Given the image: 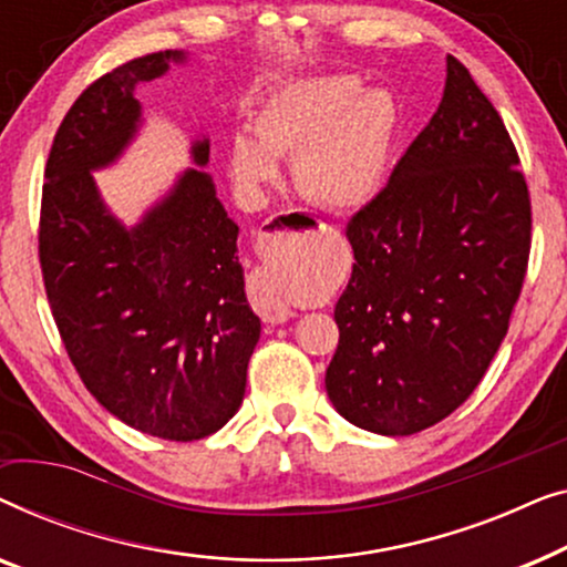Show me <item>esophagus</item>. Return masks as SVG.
<instances>
[{
  "label": "esophagus",
  "mask_w": 567,
  "mask_h": 567,
  "mask_svg": "<svg viewBox=\"0 0 567 567\" xmlns=\"http://www.w3.org/2000/svg\"><path fill=\"white\" fill-rule=\"evenodd\" d=\"M276 227L278 229H307L309 219L305 214H281L276 219ZM320 229H324V224H320ZM268 237H270L268 231L266 235H260V243L266 245ZM250 301H252L255 312H258L262 320L270 324H281L293 317V309L289 307V301H286L281 293H276L274 286L266 281V276H260V274L255 276L250 284Z\"/></svg>",
  "instance_id": "esophagus-1"
}]
</instances>
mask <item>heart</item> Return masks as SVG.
<instances>
[{"mask_svg": "<svg viewBox=\"0 0 567 567\" xmlns=\"http://www.w3.org/2000/svg\"><path fill=\"white\" fill-rule=\"evenodd\" d=\"M255 136L229 144V173L247 190L281 175L278 157H297L301 196L330 212H361L382 196L402 134V107L390 90H369L355 74L299 76L255 107ZM274 291H299L278 276Z\"/></svg>", "mask_w": 567, "mask_h": 567, "instance_id": "heart-1", "label": "heart"}]
</instances>
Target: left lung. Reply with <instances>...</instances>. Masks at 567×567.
Returning <instances> with one entry per match:
<instances>
[{
  "label": "left lung",
  "instance_id": "obj_1",
  "mask_svg": "<svg viewBox=\"0 0 567 567\" xmlns=\"http://www.w3.org/2000/svg\"><path fill=\"white\" fill-rule=\"evenodd\" d=\"M346 235L355 262L336 305L328 398L379 436L431 429L498 353L532 245L514 142L454 56L439 111Z\"/></svg>",
  "mask_w": 567,
  "mask_h": 567
}]
</instances>
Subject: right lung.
<instances>
[{
	"label": "right lung",
	"instance_id": "add662e5",
	"mask_svg": "<svg viewBox=\"0 0 567 567\" xmlns=\"http://www.w3.org/2000/svg\"><path fill=\"white\" fill-rule=\"evenodd\" d=\"M159 51L100 76L53 138L41 204L43 284L69 359L92 398L131 429L167 441L206 439L237 413L260 320L247 305L239 227L206 173L208 138L126 227L100 196L144 126L136 87L185 64Z\"/></svg>",
	"mask_w": 567,
	"mask_h": 567
}]
</instances>
